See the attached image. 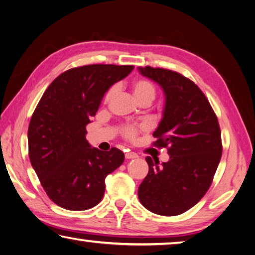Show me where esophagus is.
<instances>
[{
	"label": "esophagus",
	"mask_w": 255,
	"mask_h": 255,
	"mask_svg": "<svg viewBox=\"0 0 255 255\" xmlns=\"http://www.w3.org/2000/svg\"><path fill=\"white\" fill-rule=\"evenodd\" d=\"M137 157H138V155L136 153H134V152L126 153V158L127 159H133V158H137Z\"/></svg>",
	"instance_id": "1"
}]
</instances>
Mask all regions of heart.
<instances>
[{"label": "heart", "instance_id": "b5f03b06", "mask_svg": "<svg viewBox=\"0 0 255 255\" xmlns=\"http://www.w3.org/2000/svg\"><path fill=\"white\" fill-rule=\"evenodd\" d=\"M132 95L138 105H150L156 97V89L155 86L146 79H137L135 80L131 86ZM117 92V87H112L110 90L107 92L105 97V101L109 102L114 97ZM137 134V128L134 127L124 128V135L128 138H134Z\"/></svg>", "mask_w": 255, "mask_h": 255}]
</instances>
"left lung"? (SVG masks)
<instances>
[{
  "instance_id": "left-lung-1",
  "label": "left lung",
  "mask_w": 255,
  "mask_h": 255,
  "mask_svg": "<svg viewBox=\"0 0 255 255\" xmlns=\"http://www.w3.org/2000/svg\"><path fill=\"white\" fill-rule=\"evenodd\" d=\"M138 72L163 90V117L153 135L167 147L169 159L146 157L148 174L138 187V199L160 216H177L193 208L211 185L222 146L218 119L193 81L178 72L138 67Z\"/></svg>"
}]
</instances>
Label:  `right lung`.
<instances>
[{
    "instance_id": "right-lung-1",
    "label": "right lung",
    "mask_w": 255,
    "mask_h": 255,
    "mask_svg": "<svg viewBox=\"0 0 255 255\" xmlns=\"http://www.w3.org/2000/svg\"><path fill=\"white\" fill-rule=\"evenodd\" d=\"M133 69L89 65L67 70L51 82L35 109L27 134L30 164L46 194L64 209L97 206L106 177L123 163L120 149L91 147L86 127L110 87Z\"/></svg>"
}]
</instances>
